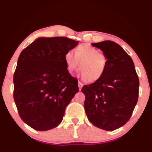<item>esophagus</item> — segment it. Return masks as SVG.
<instances>
[{"label": "esophagus", "instance_id": "1", "mask_svg": "<svg viewBox=\"0 0 152 152\" xmlns=\"http://www.w3.org/2000/svg\"><path fill=\"white\" fill-rule=\"evenodd\" d=\"M78 85H79V89H80V91H81V89H82V88L83 84L81 82H79Z\"/></svg>", "mask_w": 152, "mask_h": 152}]
</instances>
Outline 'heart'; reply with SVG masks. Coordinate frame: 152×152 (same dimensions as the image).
<instances>
[{"instance_id":"b5f03b06","label":"heart","mask_w":152,"mask_h":152,"mask_svg":"<svg viewBox=\"0 0 152 152\" xmlns=\"http://www.w3.org/2000/svg\"><path fill=\"white\" fill-rule=\"evenodd\" d=\"M64 55L66 68L72 72L77 68L82 72L83 78L87 82L94 83L101 80L108 67V58L99 50L87 43H82L74 50Z\"/></svg>"}]
</instances>
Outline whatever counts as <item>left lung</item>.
<instances>
[{"mask_svg": "<svg viewBox=\"0 0 152 152\" xmlns=\"http://www.w3.org/2000/svg\"><path fill=\"white\" fill-rule=\"evenodd\" d=\"M108 58V67L101 80L84 85V109L93 125L113 131L130 119L138 99L139 79L134 64L123 48L111 41L92 43Z\"/></svg>", "mask_w": 152, "mask_h": 152, "instance_id": "8db88e82", "label": "left lung"}]
</instances>
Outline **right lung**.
I'll list each match as a JSON object with an SVG mask.
<instances>
[{
	"label": "right lung",
	"mask_w": 152,
	"mask_h": 152,
	"mask_svg": "<svg viewBox=\"0 0 152 152\" xmlns=\"http://www.w3.org/2000/svg\"><path fill=\"white\" fill-rule=\"evenodd\" d=\"M79 41L41 37L20 54L14 74V99L21 120L37 131L61 123L66 107L79 91L66 68L64 55Z\"/></svg>",
	"instance_id": "1"
}]
</instances>
